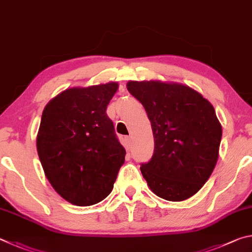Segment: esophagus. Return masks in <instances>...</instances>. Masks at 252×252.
<instances>
[{"label": "esophagus", "instance_id": "obj_1", "mask_svg": "<svg viewBox=\"0 0 252 252\" xmlns=\"http://www.w3.org/2000/svg\"><path fill=\"white\" fill-rule=\"evenodd\" d=\"M124 142H125V147L129 149L131 147V137L130 136H127V137L124 138Z\"/></svg>", "mask_w": 252, "mask_h": 252}]
</instances>
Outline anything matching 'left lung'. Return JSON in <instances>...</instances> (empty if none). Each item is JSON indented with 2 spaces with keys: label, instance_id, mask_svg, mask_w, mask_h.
I'll list each match as a JSON object with an SVG mask.
<instances>
[{
  "label": "left lung",
  "instance_id": "left-lung-1",
  "mask_svg": "<svg viewBox=\"0 0 252 252\" xmlns=\"http://www.w3.org/2000/svg\"><path fill=\"white\" fill-rule=\"evenodd\" d=\"M127 90L152 124L154 155L140 171L158 197L183 201L195 195L218 160L221 125L214 106L191 87L160 81H130Z\"/></svg>",
  "mask_w": 252,
  "mask_h": 252
}]
</instances>
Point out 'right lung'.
<instances>
[{
    "mask_svg": "<svg viewBox=\"0 0 252 252\" xmlns=\"http://www.w3.org/2000/svg\"><path fill=\"white\" fill-rule=\"evenodd\" d=\"M116 82L68 88L43 110L36 147L55 191L76 206H92L113 190L125 161L114 124L106 114Z\"/></svg>",
    "mask_w": 252,
    "mask_h": 252,
    "instance_id": "right-lung-1",
    "label": "right lung"
}]
</instances>
